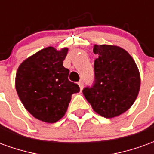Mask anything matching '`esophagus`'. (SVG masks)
<instances>
[{
	"label": "esophagus",
	"instance_id": "1",
	"mask_svg": "<svg viewBox=\"0 0 154 154\" xmlns=\"http://www.w3.org/2000/svg\"><path fill=\"white\" fill-rule=\"evenodd\" d=\"M78 85H79V87H80L81 90H82V89H83V87H84L83 82H82V81H80V82H78Z\"/></svg>",
	"mask_w": 154,
	"mask_h": 154
}]
</instances>
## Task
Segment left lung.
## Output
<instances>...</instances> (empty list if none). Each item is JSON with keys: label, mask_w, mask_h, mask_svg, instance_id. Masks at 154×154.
<instances>
[{"label": "left lung", "mask_w": 154, "mask_h": 154, "mask_svg": "<svg viewBox=\"0 0 154 154\" xmlns=\"http://www.w3.org/2000/svg\"><path fill=\"white\" fill-rule=\"evenodd\" d=\"M93 52L98 55L94 62L95 80L82 92L97 114L113 118L129 110L135 101L140 88L139 69L122 48L95 44Z\"/></svg>", "instance_id": "left-lung-1"}]
</instances>
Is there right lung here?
Returning a JSON list of instances; mask_svg holds the SVG:
<instances>
[{
    "label": "right lung",
    "instance_id": "obj_1",
    "mask_svg": "<svg viewBox=\"0 0 154 154\" xmlns=\"http://www.w3.org/2000/svg\"><path fill=\"white\" fill-rule=\"evenodd\" d=\"M67 48L41 49L25 59L15 76V89L26 110L41 121L55 123L63 117L71 97L79 92L77 84L68 80L69 70L63 62Z\"/></svg>",
    "mask_w": 154,
    "mask_h": 154
}]
</instances>
